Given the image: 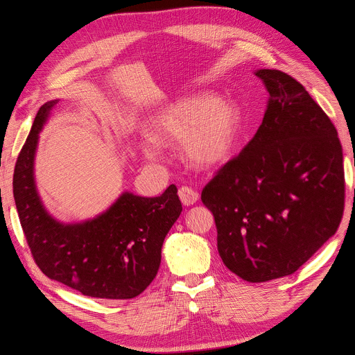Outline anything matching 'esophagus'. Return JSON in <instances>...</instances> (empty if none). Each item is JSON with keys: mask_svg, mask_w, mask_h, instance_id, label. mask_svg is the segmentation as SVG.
Wrapping results in <instances>:
<instances>
[{"mask_svg": "<svg viewBox=\"0 0 355 355\" xmlns=\"http://www.w3.org/2000/svg\"><path fill=\"white\" fill-rule=\"evenodd\" d=\"M179 198H180L182 202L185 204V206H192V204H196L198 201L200 196H198V192L194 191L192 188L182 187L179 189Z\"/></svg>", "mask_w": 355, "mask_h": 355, "instance_id": "34e87169", "label": "esophagus"}]
</instances>
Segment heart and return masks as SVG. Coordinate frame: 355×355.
I'll list each match as a JSON object with an SVG mask.
<instances>
[{"label":"heart","mask_w":355,"mask_h":355,"mask_svg":"<svg viewBox=\"0 0 355 355\" xmlns=\"http://www.w3.org/2000/svg\"><path fill=\"white\" fill-rule=\"evenodd\" d=\"M241 135V114L237 105L220 101L211 93L187 96L161 111L145 137L141 151L148 159H158L162 146L179 145L185 161L198 170L227 163Z\"/></svg>","instance_id":"obj_1"}]
</instances>
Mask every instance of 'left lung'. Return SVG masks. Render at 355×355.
<instances>
[{
	"mask_svg": "<svg viewBox=\"0 0 355 355\" xmlns=\"http://www.w3.org/2000/svg\"><path fill=\"white\" fill-rule=\"evenodd\" d=\"M253 73L270 94L262 124L201 201L225 266L262 283L293 274L335 235L345 179L336 128L304 85L277 69Z\"/></svg>",
	"mask_w": 355,
	"mask_h": 355,
	"instance_id": "left-lung-1",
	"label": "left lung"
}]
</instances>
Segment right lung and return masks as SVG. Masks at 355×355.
<instances>
[{
    "instance_id": "1",
    "label": "right lung",
    "mask_w": 355,
    "mask_h": 355,
    "mask_svg": "<svg viewBox=\"0 0 355 355\" xmlns=\"http://www.w3.org/2000/svg\"><path fill=\"white\" fill-rule=\"evenodd\" d=\"M59 99L41 106L17 157L13 194L32 256L49 278L99 299H132L155 278L167 232L182 211L178 188L159 197L123 191L94 218L62 222L46 209L37 188L40 133Z\"/></svg>"
}]
</instances>
